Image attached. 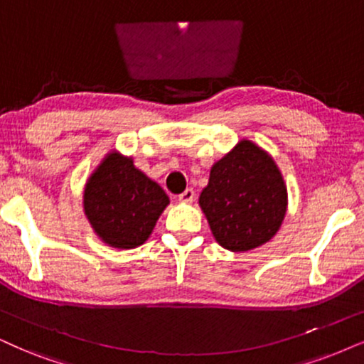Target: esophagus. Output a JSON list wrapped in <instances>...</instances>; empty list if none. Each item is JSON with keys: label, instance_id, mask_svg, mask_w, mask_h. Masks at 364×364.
I'll list each match as a JSON object with an SVG mask.
<instances>
[{"label": "esophagus", "instance_id": "1", "mask_svg": "<svg viewBox=\"0 0 364 364\" xmlns=\"http://www.w3.org/2000/svg\"><path fill=\"white\" fill-rule=\"evenodd\" d=\"M178 200L181 201V203H191V201L195 200V191H193L191 188H188V190H185L178 196Z\"/></svg>", "mask_w": 364, "mask_h": 364}]
</instances>
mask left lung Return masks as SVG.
I'll use <instances>...</instances> for the list:
<instances>
[{
  "label": "left lung",
  "instance_id": "obj_1",
  "mask_svg": "<svg viewBox=\"0 0 364 364\" xmlns=\"http://www.w3.org/2000/svg\"><path fill=\"white\" fill-rule=\"evenodd\" d=\"M200 206L220 245L247 252L279 232L287 211V186L272 156L242 139L211 166Z\"/></svg>",
  "mask_w": 364,
  "mask_h": 364
}]
</instances>
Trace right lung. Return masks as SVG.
<instances>
[{"label":"right lung","instance_id":"right-lung-1","mask_svg":"<svg viewBox=\"0 0 364 364\" xmlns=\"http://www.w3.org/2000/svg\"><path fill=\"white\" fill-rule=\"evenodd\" d=\"M168 205L163 188L119 151L105 154L85 183L84 211L90 227L104 243L121 250L148 240Z\"/></svg>","mask_w":364,"mask_h":364}]
</instances>
